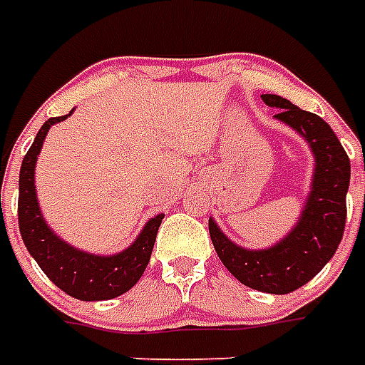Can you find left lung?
<instances>
[{"label":"left lung","instance_id":"1","mask_svg":"<svg viewBox=\"0 0 365 365\" xmlns=\"http://www.w3.org/2000/svg\"><path fill=\"white\" fill-rule=\"evenodd\" d=\"M262 99L277 109L275 119L293 128L311 148L314 166L309 195L293 229L268 248L237 245L215 219H209V235L225 268L238 282L256 291L285 295L311 282L336 252L344 235L350 160L319 115L299 109L282 96L264 93Z\"/></svg>","mask_w":365,"mask_h":365}]
</instances>
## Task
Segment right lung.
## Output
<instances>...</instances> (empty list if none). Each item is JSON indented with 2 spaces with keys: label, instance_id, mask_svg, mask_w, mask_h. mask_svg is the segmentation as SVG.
<instances>
[{
  "label": "right lung",
  "instance_id": "obj_1",
  "mask_svg": "<svg viewBox=\"0 0 365 365\" xmlns=\"http://www.w3.org/2000/svg\"><path fill=\"white\" fill-rule=\"evenodd\" d=\"M72 113L74 109L68 115L46 120L23 158L19 172V230L29 254L54 285L80 301H107L127 293L140 279L150 262L164 213L148 219L135 242H130L125 250L107 256L86 252L74 245H68L48 227L36 197V160L52 125L68 119Z\"/></svg>",
  "mask_w": 365,
  "mask_h": 365
}]
</instances>
